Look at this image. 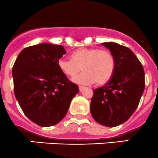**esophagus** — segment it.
<instances>
[{"mask_svg":"<svg viewBox=\"0 0 158 158\" xmlns=\"http://www.w3.org/2000/svg\"><path fill=\"white\" fill-rule=\"evenodd\" d=\"M84 88H85V87H84V86H79V90H80V91H83V90H84Z\"/></svg>","mask_w":158,"mask_h":158,"instance_id":"obj_1","label":"esophagus"}]
</instances>
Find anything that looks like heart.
Returning a JSON list of instances; mask_svg holds the SVG:
<instances>
[{"label":"heart","mask_w":158,"mask_h":158,"mask_svg":"<svg viewBox=\"0 0 158 158\" xmlns=\"http://www.w3.org/2000/svg\"><path fill=\"white\" fill-rule=\"evenodd\" d=\"M60 71L70 77H74L81 69L84 71L73 81L80 84L96 82L103 85L113 77L116 67L115 58L107 50L98 48H79L71 54V59L58 60Z\"/></svg>","instance_id":"1"}]
</instances>
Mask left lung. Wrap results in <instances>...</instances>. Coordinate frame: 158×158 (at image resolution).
<instances>
[{
    "label": "left lung",
    "mask_w": 158,
    "mask_h": 158,
    "mask_svg": "<svg viewBox=\"0 0 158 158\" xmlns=\"http://www.w3.org/2000/svg\"><path fill=\"white\" fill-rule=\"evenodd\" d=\"M101 44L112 53L116 67L111 79L94 90L90 109L98 124L113 127L127 121L137 109L144 90V71L128 48L114 42Z\"/></svg>",
    "instance_id": "8db88e82"
}]
</instances>
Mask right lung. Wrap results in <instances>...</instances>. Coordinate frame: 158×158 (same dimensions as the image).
Segmentation results:
<instances>
[{"label": "right lung", "mask_w": 158, "mask_h": 158, "mask_svg": "<svg viewBox=\"0 0 158 158\" xmlns=\"http://www.w3.org/2000/svg\"><path fill=\"white\" fill-rule=\"evenodd\" d=\"M66 54L61 45L44 43L21 51L12 69L15 95L24 114L37 125L51 127L67 114L79 92L59 68Z\"/></svg>", "instance_id": "obj_1"}]
</instances>
